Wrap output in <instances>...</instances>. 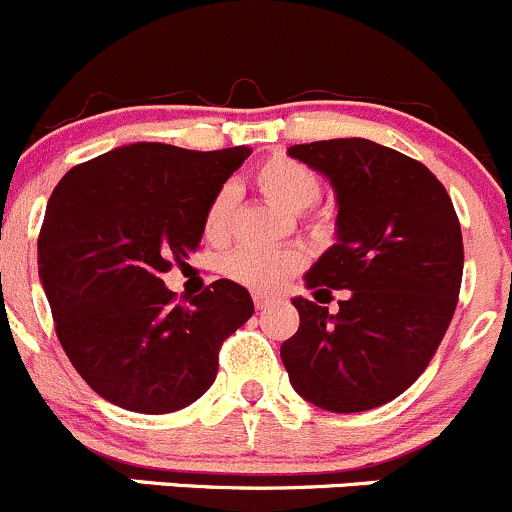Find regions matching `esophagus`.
Returning a JSON list of instances; mask_svg holds the SVG:
<instances>
[{"mask_svg":"<svg viewBox=\"0 0 512 512\" xmlns=\"http://www.w3.org/2000/svg\"><path fill=\"white\" fill-rule=\"evenodd\" d=\"M252 299H255V307H257V309L267 307V304L272 302L270 294H265V292H255V294H252Z\"/></svg>","mask_w":512,"mask_h":512,"instance_id":"34e87169","label":"esophagus"}]
</instances>
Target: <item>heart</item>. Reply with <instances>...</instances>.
Listing matches in <instances>:
<instances>
[{
    "instance_id": "heart-1",
    "label": "heart",
    "mask_w": 512,
    "mask_h": 512,
    "mask_svg": "<svg viewBox=\"0 0 512 512\" xmlns=\"http://www.w3.org/2000/svg\"><path fill=\"white\" fill-rule=\"evenodd\" d=\"M255 185L270 203L289 215H299L319 198V178L297 160L287 156H272L257 165ZM232 213H235V190L223 185L210 198L203 213V237L213 245H220L230 237ZM302 252L294 247H237L227 252L220 262V270L237 285H245L257 292H272L302 267Z\"/></svg>"
}]
</instances>
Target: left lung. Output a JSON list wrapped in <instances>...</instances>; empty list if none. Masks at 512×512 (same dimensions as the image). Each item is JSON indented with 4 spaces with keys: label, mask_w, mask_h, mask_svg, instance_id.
<instances>
[{
    "label": "left lung",
    "mask_w": 512,
    "mask_h": 512,
    "mask_svg": "<svg viewBox=\"0 0 512 512\" xmlns=\"http://www.w3.org/2000/svg\"><path fill=\"white\" fill-rule=\"evenodd\" d=\"M287 156L324 175L337 200L334 245L304 287L314 297L349 289L334 314L292 299L299 329L280 347L289 384L332 414L376 409L423 374L456 312V210L426 165L366 138L302 143Z\"/></svg>",
    "instance_id": "1"
}]
</instances>
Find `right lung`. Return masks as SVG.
Listing matches in <instances>:
<instances>
[{
    "label": "right lung",
    "instance_id": "right-lung-1",
    "mask_svg": "<svg viewBox=\"0 0 512 512\" xmlns=\"http://www.w3.org/2000/svg\"><path fill=\"white\" fill-rule=\"evenodd\" d=\"M250 148L131 143L71 168L39 232V280L56 337L81 379L136 414H173L213 386L250 292L213 282L188 307L160 277L203 240V213Z\"/></svg>",
    "mask_w": 512,
    "mask_h": 512
}]
</instances>
